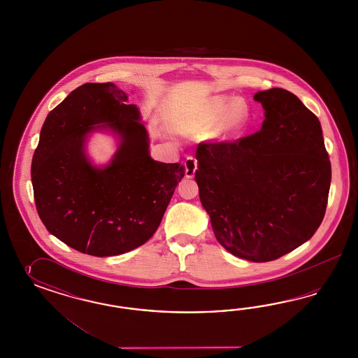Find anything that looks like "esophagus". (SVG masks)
Masks as SVG:
<instances>
[{"label": "esophagus", "instance_id": "1", "mask_svg": "<svg viewBox=\"0 0 358 358\" xmlns=\"http://www.w3.org/2000/svg\"><path fill=\"white\" fill-rule=\"evenodd\" d=\"M195 171H196V160L194 157H187L185 162V174L187 178L194 177Z\"/></svg>", "mask_w": 358, "mask_h": 358}]
</instances>
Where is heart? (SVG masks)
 Masks as SVG:
<instances>
[{
    "label": "heart",
    "instance_id": "obj_1",
    "mask_svg": "<svg viewBox=\"0 0 358 358\" xmlns=\"http://www.w3.org/2000/svg\"><path fill=\"white\" fill-rule=\"evenodd\" d=\"M223 118V130L234 134L240 130L248 118V106L243 99L217 97L211 103V120Z\"/></svg>",
    "mask_w": 358,
    "mask_h": 358
}]
</instances>
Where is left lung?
<instances>
[{
  "label": "left lung",
  "mask_w": 358,
  "mask_h": 358,
  "mask_svg": "<svg viewBox=\"0 0 358 358\" xmlns=\"http://www.w3.org/2000/svg\"><path fill=\"white\" fill-rule=\"evenodd\" d=\"M265 110L259 132L234 143H201L195 181L217 241L234 256L266 262L313 238L331 186V162L314 113L273 87L253 97Z\"/></svg>",
  "instance_id": "obj_1"
}]
</instances>
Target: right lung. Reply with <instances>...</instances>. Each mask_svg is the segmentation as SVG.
<instances>
[{"label":"right lung","instance_id":"obj_1","mask_svg":"<svg viewBox=\"0 0 358 358\" xmlns=\"http://www.w3.org/2000/svg\"><path fill=\"white\" fill-rule=\"evenodd\" d=\"M113 83H87L50 111L34 152L31 182L36 211L50 234L97 257L143 245L160 226L181 164L150 155V138L136 105ZM111 130L119 148L97 167L86 153L88 135Z\"/></svg>","mask_w":358,"mask_h":358}]
</instances>
